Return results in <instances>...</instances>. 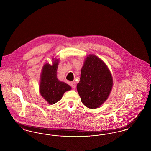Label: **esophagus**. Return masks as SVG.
Returning a JSON list of instances; mask_svg holds the SVG:
<instances>
[{"instance_id":"1","label":"esophagus","mask_w":151,"mask_h":151,"mask_svg":"<svg viewBox=\"0 0 151 151\" xmlns=\"http://www.w3.org/2000/svg\"><path fill=\"white\" fill-rule=\"evenodd\" d=\"M71 86L72 87V88H76V83H75V82H74V81H72L71 82Z\"/></svg>"}]
</instances>
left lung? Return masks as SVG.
Returning a JSON list of instances; mask_svg holds the SVG:
<instances>
[{"instance_id": "left-lung-1", "label": "left lung", "mask_w": 151, "mask_h": 151, "mask_svg": "<svg viewBox=\"0 0 151 151\" xmlns=\"http://www.w3.org/2000/svg\"><path fill=\"white\" fill-rule=\"evenodd\" d=\"M113 78L106 65L94 55L86 58L77 90L82 103L89 109L100 107L108 99Z\"/></svg>"}]
</instances>
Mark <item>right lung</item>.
I'll use <instances>...</instances> for the list:
<instances>
[{
	"instance_id": "right-lung-1",
	"label": "right lung",
	"mask_w": 151,
	"mask_h": 151,
	"mask_svg": "<svg viewBox=\"0 0 151 151\" xmlns=\"http://www.w3.org/2000/svg\"><path fill=\"white\" fill-rule=\"evenodd\" d=\"M58 63V59H54L52 65L49 63H46L43 66L41 75L40 92L43 99L51 105L57 102L62 98L66 91L71 89L69 85L58 79L57 71Z\"/></svg>"
}]
</instances>
